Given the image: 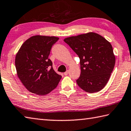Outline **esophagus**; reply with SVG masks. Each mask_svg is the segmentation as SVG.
<instances>
[{
	"label": "esophagus",
	"instance_id": "obj_1",
	"mask_svg": "<svg viewBox=\"0 0 131 131\" xmlns=\"http://www.w3.org/2000/svg\"><path fill=\"white\" fill-rule=\"evenodd\" d=\"M69 70H67V71H66V72H65V73H63V74L65 75H67L68 74H69Z\"/></svg>",
	"mask_w": 131,
	"mask_h": 131
}]
</instances>
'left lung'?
I'll use <instances>...</instances> for the list:
<instances>
[{"label":"left lung","mask_w":131,"mask_h":131,"mask_svg":"<svg viewBox=\"0 0 131 131\" xmlns=\"http://www.w3.org/2000/svg\"><path fill=\"white\" fill-rule=\"evenodd\" d=\"M80 59L81 74L76 80L84 91L95 93L108 82L115 64L110 42L101 35L90 32L64 39Z\"/></svg>","instance_id":"1"}]
</instances>
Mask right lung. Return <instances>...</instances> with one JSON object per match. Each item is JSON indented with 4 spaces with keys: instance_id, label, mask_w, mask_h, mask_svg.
<instances>
[{
    "instance_id": "add662e5",
    "label": "right lung",
    "mask_w": 131,
    "mask_h": 131,
    "mask_svg": "<svg viewBox=\"0 0 131 131\" xmlns=\"http://www.w3.org/2000/svg\"><path fill=\"white\" fill-rule=\"evenodd\" d=\"M56 37L35 35L23 43L15 57L16 73L28 91L39 96L49 93L57 86L62 76L53 68L48 58Z\"/></svg>"
}]
</instances>
